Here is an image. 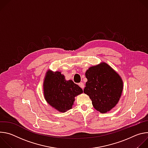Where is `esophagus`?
I'll return each mask as SVG.
<instances>
[{"label": "esophagus", "instance_id": "1", "mask_svg": "<svg viewBox=\"0 0 148 148\" xmlns=\"http://www.w3.org/2000/svg\"><path fill=\"white\" fill-rule=\"evenodd\" d=\"M78 85H79V86L82 90L84 89V84L83 82H79V83L78 84Z\"/></svg>", "mask_w": 148, "mask_h": 148}]
</instances>
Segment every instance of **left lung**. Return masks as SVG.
Masks as SVG:
<instances>
[{"label": "left lung", "instance_id": "left-lung-1", "mask_svg": "<svg viewBox=\"0 0 148 148\" xmlns=\"http://www.w3.org/2000/svg\"><path fill=\"white\" fill-rule=\"evenodd\" d=\"M87 82L84 92L92 101L93 107L101 113L110 111L117 104L123 90L120 76L107 64L92 66L86 71Z\"/></svg>", "mask_w": 148, "mask_h": 148}]
</instances>
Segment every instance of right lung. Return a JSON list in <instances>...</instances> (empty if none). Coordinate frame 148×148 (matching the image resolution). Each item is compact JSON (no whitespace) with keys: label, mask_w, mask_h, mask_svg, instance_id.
Segmentation results:
<instances>
[{"label":"right lung","mask_w":148,"mask_h":148,"mask_svg":"<svg viewBox=\"0 0 148 148\" xmlns=\"http://www.w3.org/2000/svg\"><path fill=\"white\" fill-rule=\"evenodd\" d=\"M82 90L72 80L66 81L60 72L47 73L44 82V94L47 102L60 112L71 109L75 96Z\"/></svg>","instance_id":"obj_1"}]
</instances>
